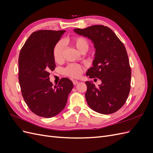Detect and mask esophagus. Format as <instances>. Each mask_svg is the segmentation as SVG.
<instances>
[{
    "label": "esophagus",
    "instance_id": "1",
    "mask_svg": "<svg viewBox=\"0 0 153 153\" xmlns=\"http://www.w3.org/2000/svg\"><path fill=\"white\" fill-rule=\"evenodd\" d=\"M73 83L74 85H76L78 83V82L77 80H73Z\"/></svg>",
    "mask_w": 153,
    "mask_h": 153
}]
</instances>
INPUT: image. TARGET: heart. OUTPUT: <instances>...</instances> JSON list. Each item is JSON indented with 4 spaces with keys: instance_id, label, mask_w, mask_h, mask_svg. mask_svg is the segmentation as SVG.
Wrapping results in <instances>:
<instances>
[{
    "instance_id": "b5f03b06",
    "label": "heart",
    "mask_w": 153,
    "mask_h": 153,
    "mask_svg": "<svg viewBox=\"0 0 153 153\" xmlns=\"http://www.w3.org/2000/svg\"><path fill=\"white\" fill-rule=\"evenodd\" d=\"M68 43L75 47L78 52L84 53L89 48L88 41L82 36H75L68 40ZM53 57L56 62H61L63 59V45L61 42H59L55 45L53 49ZM82 67L77 64H71L64 69L66 75L71 78H78L82 72Z\"/></svg>"
}]
</instances>
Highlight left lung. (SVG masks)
<instances>
[{
    "label": "left lung",
    "instance_id": "obj_1",
    "mask_svg": "<svg viewBox=\"0 0 153 153\" xmlns=\"http://www.w3.org/2000/svg\"><path fill=\"white\" fill-rule=\"evenodd\" d=\"M74 31L91 39L96 49L93 67L88 69L86 75L99 78L101 84L96 87L92 82H85L88 105L100 114L117 112L126 101L130 91L131 68L125 47L114 32L104 25Z\"/></svg>",
    "mask_w": 153,
    "mask_h": 153
}]
</instances>
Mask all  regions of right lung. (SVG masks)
<instances>
[{
	"label": "right lung",
	"mask_w": 153,
	"mask_h": 153,
	"mask_svg": "<svg viewBox=\"0 0 153 153\" xmlns=\"http://www.w3.org/2000/svg\"><path fill=\"white\" fill-rule=\"evenodd\" d=\"M65 30H41L34 32L22 48L18 80L25 102L34 114L50 118L64 108L73 82L62 78L57 85L50 81V71L55 63L53 49Z\"/></svg>",
	"instance_id": "right-lung-1"
}]
</instances>
